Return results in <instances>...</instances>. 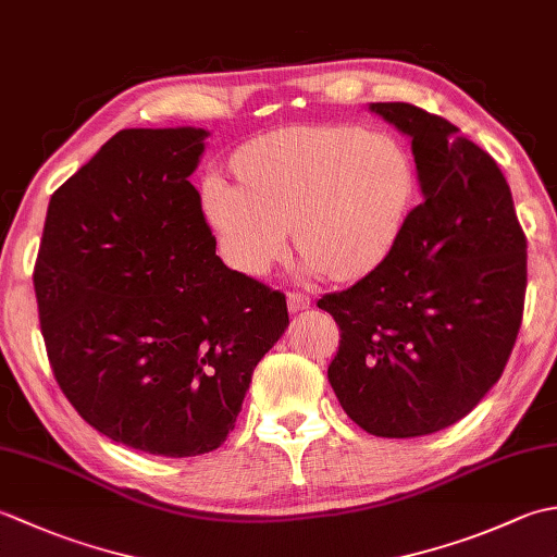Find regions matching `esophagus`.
I'll use <instances>...</instances> for the list:
<instances>
[{
  "label": "esophagus",
  "mask_w": 557,
  "mask_h": 557,
  "mask_svg": "<svg viewBox=\"0 0 557 557\" xmlns=\"http://www.w3.org/2000/svg\"><path fill=\"white\" fill-rule=\"evenodd\" d=\"M287 306H289L292 313L306 311L311 306V297H309V294H304V292H289L287 294Z\"/></svg>",
  "instance_id": "esophagus-1"
}]
</instances>
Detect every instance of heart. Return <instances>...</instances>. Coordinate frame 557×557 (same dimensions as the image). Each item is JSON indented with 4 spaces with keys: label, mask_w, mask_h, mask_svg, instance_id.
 Wrapping results in <instances>:
<instances>
[{
    "label": "heart",
    "mask_w": 557,
    "mask_h": 557,
    "mask_svg": "<svg viewBox=\"0 0 557 557\" xmlns=\"http://www.w3.org/2000/svg\"><path fill=\"white\" fill-rule=\"evenodd\" d=\"M239 184L203 182V210L227 263L265 275L294 244L306 268L349 282L393 251L413 196L411 160L397 140L359 126L280 128L234 160Z\"/></svg>",
    "instance_id": "1"
}]
</instances>
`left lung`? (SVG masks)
Listing matches in <instances>:
<instances>
[{
	"label": "left lung",
	"instance_id": "left-lung-1",
	"mask_svg": "<svg viewBox=\"0 0 557 557\" xmlns=\"http://www.w3.org/2000/svg\"><path fill=\"white\" fill-rule=\"evenodd\" d=\"M371 110L411 136L423 200L381 265L318 299L339 325L327 381L366 433L431 435L505 371L524 313L527 236L500 168L455 124L409 102Z\"/></svg>",
	"mask_w": 557,
	"mask_h": 557
}]
</instances>
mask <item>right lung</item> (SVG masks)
I'll list each match as a JSON object with an SVG mask.
<instances>
[{
	"mask_svg": "<svg viewBox=\"0 0 557 557\" xmlns=\"http://www.w3.org/2000/svg\"><path fill=\"white\" fill-rule=\"evenodd\" d=\"M203 128H124L57 188L33 270L66 399L110 441L196 457L227 441L287 299L215 256L188 182Z\"/></svg>",
	"mask_w": 557,
	"mask_h": 557,
	"instance_id": "add662e5",
	"label": "right lung"
}]
</instances>
